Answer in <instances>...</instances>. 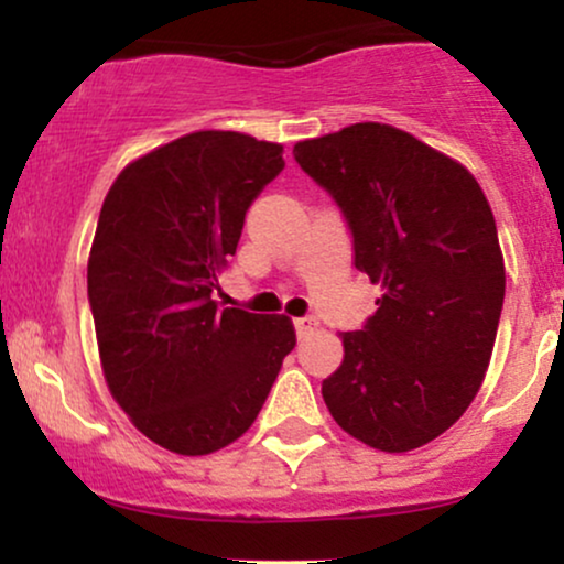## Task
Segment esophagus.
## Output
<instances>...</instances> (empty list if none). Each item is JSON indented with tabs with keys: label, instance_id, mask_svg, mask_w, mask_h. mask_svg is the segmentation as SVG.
<instances>
[{
	"label": "esophagus",
	"instance_id": "34e87169",
	"mask_svg": "<svg viewBox=\"0 0 564 564\" xmlns=\"http://www.w3.org/2000/svg\"><path fill=\"white\" fill-rule=\"evenodd\" d=\"M315 326H318L315 318H294V328H296V336H300V339H304L307 334H313Z\"/></svg>",
	"mask_w": 564,
	"mask_h": 564
}]
</instances>
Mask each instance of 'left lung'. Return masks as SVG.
Here are the masks:
<instances>
[{"label":"left lung","mask_w":564,"mask_h":564,"mask_svg":"<svg viewBox=\"0 0 564 564\" xmlns=\"http://www.w3.org/2000/svg\"><path fill=\"white\" fill-rule=\"evenodd\" d=\"M294 159L345 215L355 268L384 289L341 334L323 400L371 448H422L462 419L494 352L507 275L488 198L458 161L377 121L296 142Z\"/></svg>","instance_id":"1"}]
</instances>
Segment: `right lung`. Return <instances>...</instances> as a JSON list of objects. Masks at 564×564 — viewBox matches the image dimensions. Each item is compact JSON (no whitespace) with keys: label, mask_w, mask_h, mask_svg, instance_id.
<instances>
[{"label":"right lung","mask_w":564,"mask_h":564,"mask_svg":"<svg viewBox=\"0 0 564 564\" xmlns=\"http://www.w3.org/2000/svg\"><path fill=\"white\" fill-rule=\"evenodd\" d=\"M283 170V145L193 132L132 161L102 200L87 264L102 373L145 437L206 456L254 424L294 349L286 315L219 307L217 275Z\"/></svg>","instance_id":"add662e5"}]
</instances>
